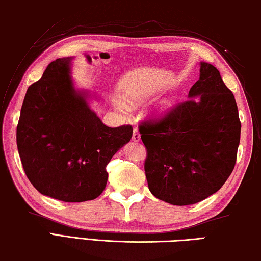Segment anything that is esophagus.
<instances>
[{"mask_svg": "<svg viewBox=\"0 0 261 261\" xmlns=\"http://www.w3.org/2000/svg\"><path fill=\"white\" fill-rule=\"evenodd\" d=\"M140 140H141V137H140L139 131H138L137 129H135V130H134V134H132V141L139 142Z\"/></svg>", "mask_w": 261, "mask_h": 261, "instance_id": "1", "label": "esophagus"}]
</instances>
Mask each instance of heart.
I'll use <instances>...</instances> for the list:
<instances>
[{
	"label": "heart",
	"instance_id": "b5f03b06",
	"mask_svg": "<svg viewBox=\"0 0 261 261\" xmlns=\"http://www.w3.org/2000/svg\"><path fill=\"white\" fill-rule=\"evenodd\" d=\"M130 99H131V101H134V102H138L140 98L137 97V96H131ZM175 103H176L175 98L165 99V101H163L162 103H160V104L158 105V108H157V115L164 116V115H166L167 113H169V111L174 108ZM120 108H121V109H126L127 107H126V104H124V103H120Z\"/></svg>",
	"mask_w": 261,
	"mask_h": 261
}]
</instances>
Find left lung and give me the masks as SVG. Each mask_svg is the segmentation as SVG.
<instances>
[{"label": "left lung", "instance_id": "obj_1", "mask_svg": "<svg viewBox=\"0 0 261 261\" xmlns=\"http://www.w3.org/2000/svg\"><path fill=\"white\" fill-rule=\"evenodd\" d=\"M199 67L190 99L162 120L145 121L139 129L148 153L149 191L178 206L201 202L223 186L234 168L240 142L233 94L213 65L201 62Z\"/></svg>", "mask_w": 261, "mask_h": 261}]
</instances>
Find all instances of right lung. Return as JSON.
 Masks as SVG:
<instances>
[{"label":"right lung","mask_w":261,"mask_h":261,"mask_svg":"<svg viewBox=\"0 0 261 261\" xmlns=\"http://www.w3.org/2000/svg\"><path fill=\"white\" fill-rule=\"evenodd\" d=\"M73 59L54 60L28 88L16 145L24 173L38 192L63 202H85L104 191L107 166L131 140L132 126L103 124L88 104L91 94L74 85Z\"/></svg>","instance_id":"obj_1"}]
</instances>
